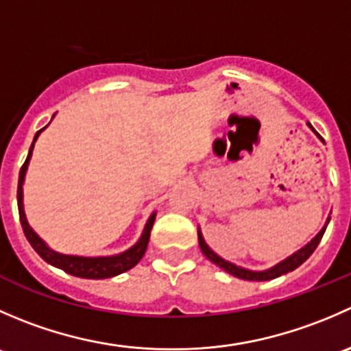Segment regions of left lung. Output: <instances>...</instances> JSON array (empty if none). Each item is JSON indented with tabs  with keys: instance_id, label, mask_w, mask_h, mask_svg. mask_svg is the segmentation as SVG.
<instances>
[{
	"instance_id": "obj_1",
	"label": "left lung",
	"mask_w": 351,
	"mask_h": 351,
	"mask_svg": "<svg viewBox=\"0 0 351 351\" xmlns=\"http://www.w3.org/2000/svg\"><path fill=\"white\" fill-rule=\"evenodd\" d=\"M307 127H309L311 130H313L314 134H316L317 137L321 139L319 134L314 130V127L311 125L309 122H307ZM328 222H329V217L326 219V224L321 228V231L317 232L316 236H314L313 239H311L309 243L306 244V246H302L300 250H297L295 253H292L290 256H287L285 260H282L280 263L274 265L271 268H267V270H250V268H244V267H239V265H234L231 263V261H226L224 258L219 256L217 253H214V251L210 250V246H208L207 243H205L204 236H202V231L200 228H198V246H200L202 253L207 256L208 261H212L214 265H217L219 268H222L224 271H228L229 275H232V277L236 278H243V280H251V282H265V280H274V278L280 277V275H285L289 274V271L295 270L297 267H300V265L304 263V261L307 260V258L311 256V254L314 253V250L317 247V244H319L321 238H323L324 231H326L328 228Z\"/></svg>"
}]
</instances>
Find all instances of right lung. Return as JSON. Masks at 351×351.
I'll return each instance as SVG.
<instances>
[{"mask_svg":"<svg viewBox=\"0 0 351 351\" xmlns=\"http://www.w3.org/2000/svg\"><path fill=\"white\" fill-rule=\"evenodd\" d=\"M54 119V117H52ZM47 129V125L44 129L38 130L34 137V143H32L30 151H28L27 161L23 162L22 169H20L19 176V192H16V198H19V212H20V222H22V228L25 236H27L28 243L32 244L35 251L38 253V256L44 261H47L49 265L56 268H61L66 274L74 275V277L80 278H93V280H100V278H110L115 277V275L123 274V271L130 270V268L136 267L141 261V258L144 256L147 250V243H149L151 229H153L156 212L149 215L146 226H144L143 232H141L139 239L129 247V250L122 251V253L110 254V256H80V254H64L59 253V251L52 250L37 232L32 229V226L28 224L27 215H25L23 208V183H25V175H27L28 162H30L32 151H34L35 143H37L38 136L42 134V130Z\"/></svg>","mask_w":351,"mask_h":351,"instance_id":"1","label":"right lung"}]
</instances>
